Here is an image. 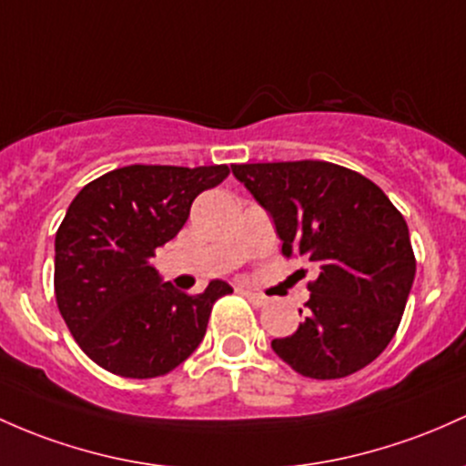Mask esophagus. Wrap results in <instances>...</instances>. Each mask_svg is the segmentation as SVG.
<instances>
[{
  "instance_id": "34e87169",
  "label": "esophagus",
  "mask_w": 466,
  "mask_h": 466,
  "mask_svg": "<svg viewBox=\"0 0 466 466\" xmlns=\"http://www.w3.org/2000/svg\"><path fill=\"white\" fill-rule=\"evenodd\" d=\"M241 291H243L245 299H248L252 305H257V308H263V305H268V299L257 294V291H249V289H241Z\"/></svg>"
}]
</instances>
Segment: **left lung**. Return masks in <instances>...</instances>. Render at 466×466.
Here are the masks:
<instances>
[{
  "label": "left lung",
  "instance_id": "1",
  "mask_svg": "<svg viewBox=\"0 0 466 466\" xmlns=\"http://www.w3.org/2000/svg\"><path fill=\"white\" fill-rule=\"evenodd\" d=\"M232 172L274 218L285 257L319 268L308 316L294 334L272 340L276 356L316 380L376 360L400 325L416 276L402 214L374 181L329 161L243 163Z\"/></svg>",
  "mask_w": 466,
  "mask_h": 466
}]
</instances>
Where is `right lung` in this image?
Here are the masks:
<instances>
[{"instance_id":"obj_1","label":"right lung","mask_w":466,"mask_h":466,"mask_svg":"<svg viewBox=\"0 0 466 466\" xmlns=\"http://www.w3.org/2000/svg\"><path fill=\"white\" fill-rule=\"evenodd\" d=\"M228 166H126L95 178L70 203L55 237V296L76 345L124 378L166 376L201 345L212 305L229 288L212 280L183 294L152 268L192 201Z\"/></svg>"}]
</instances>
